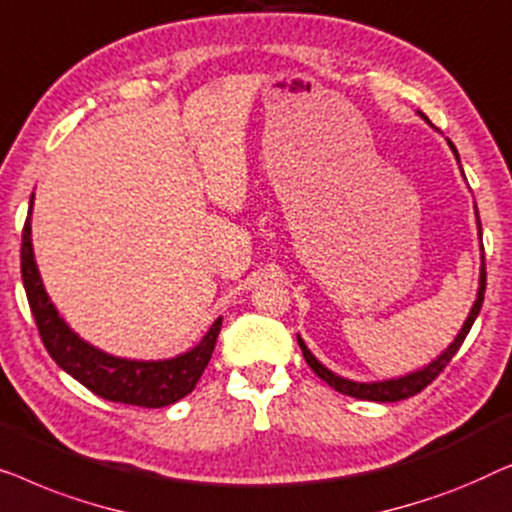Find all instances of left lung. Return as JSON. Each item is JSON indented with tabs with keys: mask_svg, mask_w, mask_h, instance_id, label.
<instances>
[{
	"mask_svg": "<svg viewBox=\"0 0 512 512\" xmlns=\"http://www.w3.org/2000/svg\"><path fill=\"white\" fill-rule=\"evenodd\" d=\"M417 115H420L422 120L429 122V118H427V115H424V113L417 111ZM429 125H431V122H429ZM431 127H434V125H431ZM445 141H448L450 150H452V153H455V160L459 162V153H457L455 143H452L450 139H445ZM459 169H462V164H459ZM462 176H464V171H462ZM464 181H466V178H464ZM475 222H478V236H480V250H482V227H480V218H478V206H475ZM480 262H482V264H480L478 294H475V301H473L469 315H466L462 329H459V334L455 336V341H452V343L448 345V348H445L436 359H431V362H429L427 366H422V369H417V371H410V373H406V376H399V378L369 380V383H362V380L343 378V376H338V373H334L331 369H327V366L322 364L320 359L315 357L311 350H308V345L304 343V338H301V336L297 334V343H299L301 352H304L308 366H311V369L315 371V376H320L329 387H334V390L341 392V394H348V397H355V399H362V401H380V403L401 401V399L415 397L417 392H422L424 387H427V385L431 383V380H436L438 373H441V371L445 369V366L450 364V359L457 355L459 348H462L466 334H469L471 327H473V322H475V318H478V313H480V308H482V301H485V285H487L485 253L480 255Z\"/></svg>",
	"mask_w": 512,
	"mask_h": 512,
	"instance_id": "8db88e82",
	"label": "left lung"
}]
</instances>
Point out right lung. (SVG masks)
Returning a JSON list of instances; mask_svg holds the SVG:
<instances>
[{"label":"right lung","instance_id":"right-lung-1","mask_svg":"<svg viewBox=\"0 0 512 512\" xmlns=\"http://www.w3.org/2000/svg\"><path fill=\"white\" fill-rule=\"evenodd\" d=\"M32 206L34 194L30 197V211H27L23 229L20 269H23L27 301H30L48 355L55 359L62 371H67L90 392L115 403L164 408L187 397L211 362L222 318L208 327L204 338L194 348L169 359H129L99 350L97 345L88 343L67 325V320L62 318L43 287L32 246Z\"/></svg>","mask_w":512,"mask_h":512}]
</instances>
